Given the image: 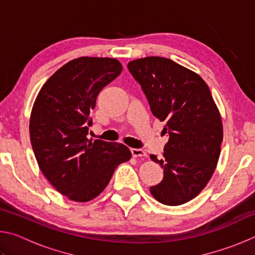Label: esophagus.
Segmentation results:
<instances>
[{"label": "esophagus", "mask_w": 255, "mask_h": 255, "mask_svg": "<svg viewBox=\"0 0 255 255\" xmlns=\"http://www.w3.org/2000/svg\"><path fill=\"white\" fill-rule=\"evenodd\" d=\"M131 154L133 157H146L147 154H146L143 149L140 148H131Z\"/></svg>", "instance_id": "obj_1"}]
</instances>
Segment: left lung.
Wrapping results in <instances>:
<instances>
[{"instance_id": "1", "label": "left lung", "mask_w": 255, "mask_h": 255, "mask_svg": "<svg viewBox=\"0 0 255 255\" xmlns=\"http://www.w3.org/2000/svg\"><path fill=\"white\" fill-rule=\"evenodd\" d=\"M147 98L153 115L169 133L163 156L150 158L162 166L163 180L149 191L167 206L185 204L201 192L221 154L223 124L206 82L169 58L150 56L128 63Z\"/></svg>"}]
</instances>
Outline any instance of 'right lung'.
Instances as JSON below:
<instances>
[{"instance_id":"1","label":"right lung","mask_w":255,"mask_h":255,"mask_svg":"<svg viewBox=\"0 0 255 255\" xmlns=\"http://www.w3.org/2000/svg\"><path fill=\"white\" fill-rule=\"evenodd\" d=\"M122 71L115 58L73 59L47 80L33 103L29 131L38 165L51 185L73 201L98 197L116 167L131 157L124 144L86 137L98 94Z\"/></svg>"}]
</instances>
